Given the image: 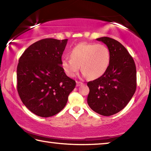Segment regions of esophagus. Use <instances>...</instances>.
Returning <instances> with one entry per match:
<instances>
[{
    "instance_id": "1",
    "label": "esophagus",
    "mask_w": 151,
    "mask_h": 151,
    "mask_svg": "<svg viewBox=\"0 0 151 151\" xmlns=\"http://www.w3.org/2000/svg\"><path fill=\"white\" fill-rule=\"evenodd\" d=\"M82 84H83V83L82 82H79V81L76 82V86H80Z\"/></svg>"
}]
</instances>
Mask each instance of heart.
Instances as JSON below:
<instances>
[{"instance_id": "b5f03b06", "label": "heart", "mask_w": 151, "mask_h": 151, "mask_svg": "<svg viewBox=\"0 0 151 151\" xmlns=\"http://www.w3.org/2000/svg\"><path fill=\"white\" fill-rule=\"evenodd\" d=\"M111 61L108 47L102 44L80 43L71 52V58L64 57L61 66L69 77H73L80 69L90 79L99 78L105 73Z\"/></svg>"}]
</instances>
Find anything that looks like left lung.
Instances as JSON below:
<instances>
[{"instance_id": "8db88e82", "label": "left lung", "mask_w": 151, "mask_h": 151, "mask_svg": "<svg viewBox=\"0 0 151 151\" xmlns=\"http://www.w3.org/2000/svg\"><path fill=\"white\" fill-rule=\"evenodd\" d=\"M107 46L111 53L108 69L101 77L87 83V102L95 112L110 116L129 103L136 89V68L133 58L119 42L109 37L96 39Z\"/></svg>"}]
</instances>
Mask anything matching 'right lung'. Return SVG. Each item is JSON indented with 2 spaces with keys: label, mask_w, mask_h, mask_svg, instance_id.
<instances>
[{
  "label": "right lung",
  "mask_w": 151,
  "mask_h": 151,
  "mask_svg": "<svg viewBox=\"0 0 151 151\" xmlns=\"http://www.w3.org/2000/svg\"><path fill=\"white\" fill-rule=\"evenodd\" d=\"M67 42L68 39H42L30 45L19 58L17 92L24 105L40 117L59 113L76 86V81L67 76L61 66Z\"/></svg>",
  "instance_id": "obj_1"
}]
</instances>
